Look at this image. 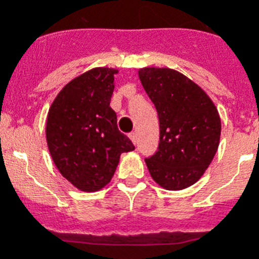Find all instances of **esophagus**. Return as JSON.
Returning a JSON list of instances; mask_svg holds the SVG:
<instances>
[{
    "mask_svg": "<svg viewBox=\"0 0 259 259\" xmlns=\"http://www.w3.org/2000/svg\"><path fill=\"white\" fill-rule=\"evenodd\" d=\"M129 137H130V140H132V142H133L134 145H137V134L132 133L129 136Z\"/></svg>",
    "mask_w": 259,
    "mask_h": 259,
    "instance_id": "obj_1",
    "label": "esophagus"
}]
</instances>
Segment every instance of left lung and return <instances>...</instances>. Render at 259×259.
<instances>
[{"mask_svg":"<svg viewBox=\"0 0 259 259\" xmlns=\"http://www.w3.org/2000/svg\"><path fill=\"white\" fill-rule=\"evenodd\" d=\"M138 78L160 121L158 150L145 160L150 176L168 191L188 188L217 154L222 130L217 106L200 86L172 68L144 67Z\"/></svg>","mask_w":259,"mask_h":259,"instance_id":"left-lung-1","label":"left lung"}]
</instances>
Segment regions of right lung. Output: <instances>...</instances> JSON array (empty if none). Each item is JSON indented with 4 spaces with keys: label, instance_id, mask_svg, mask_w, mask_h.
Wrapping results in <instances>:
<instances>
[{
    "label": "right lung",
    "instance_id": "1",
    "mask_svg": "<svg viewBox=\"0 0 259 259\" xmlns=\"http://www.w3.org/2000/svg\"><path fill=\"white\" fill-rule=\"evenodd\" d=\"M118 70L95 67L60 90L48 111L46 137L55 165L75 188L97 192L113 179L134 145L118 130L110 107Z\"/></svg>",
    "mask_w": 259,
    "mask_h": 259
}]
</instances>
